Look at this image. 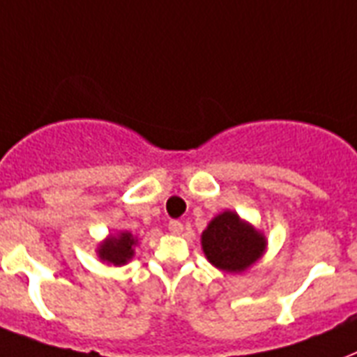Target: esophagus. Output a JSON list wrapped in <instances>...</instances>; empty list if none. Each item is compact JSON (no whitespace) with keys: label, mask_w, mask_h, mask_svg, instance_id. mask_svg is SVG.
I'll return each mask as SVG.
<instances>
[{"label":"esophagus","mask_w":357,"mask_h":357,"mask_svg":"<svg viewBox=\"0 0 357 357\" xmlns=\"http://www.w3.org/2000/svg\"><path fill=\"white\" fill-rule=\"evenodd\" d=\"M167 227H169V233L171 234H181L182 231H184V225H182V223L178 222V220H171Z\"/></svg>","instance_id":"esophagus-1"}]
</instances>
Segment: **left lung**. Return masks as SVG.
<instances>
[{"label":"left lung","mask_w":357,"mask_h":357,"mask_svg":"<svg viewBox=\"0 0 357 357\" xmlns=\"http://www.w3.org/2000/svg\"><path fill=\"white\" fill-rule=\"evenodd\" d=\"M201 245L210 264L229 273L245 272L266 250V238L236 212L218 214L201 234Z\"/></svg>","instance_id":"1"}]
</instances>
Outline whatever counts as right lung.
<instances>
[{
    "label": "right lung",
    "mask_w": 357,
    "mask_h": 357,
    "mask_svg": "<svg viewBox=\"0 0 357 357\" xmlns=\"http://www.w3.org/2000/svg\"><path fill=\"white\" fill-rule=\"evenodd\" d=\"M137 244V238L128 231L107 236L98 248V257L100 261L113 264V266H123L134 257V248Z\"/></svg>",
    "instance_id": "obj_1"
}]
</instances>
